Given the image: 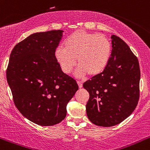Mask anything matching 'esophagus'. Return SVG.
Instances as JSON below:
<instances>
[{
	"mask_svg": "<svg viewBox=\"0 0 150 150\" xmlns=\"http://www.w3.org/2000/svg\"><path fill=\"white\" fill-rule=\"evenodd\" d=\"M77 83H78V84L79 88H81L82 87H83V83H82V82H81V81H77Z\"/></svg>",
	"mask_w": 150,
	"mask_h": 150,
	"instance_id": "esophagus-1",
	"label": "esophagus"
}]
</instances>
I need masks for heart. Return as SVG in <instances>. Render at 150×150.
Returning <instances> with one entry per match:
<instances>
[{
	"mask_svg": "<svg viewBox=\"0 0 150 150\" xmlns=\"http://www.w3.org/2000/svg\"><path fill=\"white\" fill-rule=\"evenodd\" d=\"M64 45L65 47L55 49L54 55L66 74L72 71L77 58L79 65L77 76L83 77L87 73L91 77L96 76L105 70L111 57V42L103 34L78 30L67 38Z\"/></svg>",
	"mask_w": 150,
	"mask_h": 150,
	"instance_id": "obj_1",
	"label": "heart"
}]
</instances>
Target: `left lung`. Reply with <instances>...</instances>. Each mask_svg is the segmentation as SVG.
Segmentation results:
<instances>
[{
	"label": "left lung",
	"mask_w": 150,
	"mask_h": 150,
	"mask_svg": "<svg viewBox=\"0 0 150 150\" xmlns=\"http://www.w3.org/2000/svg\"><path fill=\"white\" fill-rule=\"evenodd\" d=\"M112 54L103 72L83 84L90 98L88 119L96 125L112 127L130 115L139 98L140 70L138 59L120 38L112 35Z\"/></svg>",
	"instance_id": "1"
}]
</instances>
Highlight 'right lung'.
I'll return each instance as SVG.
<instances>
[{
  "mask_svg": "<svg viewBox=\"0 0 150 150\" xmlns=\"http://www.w3.org/2000/svg\"><path fill=\"white\" fill-rule=\"evenodd\" d=\"M63 30L35 33L11 52L6 78L15 105L30 121L41 126L60 123L78 85L62 71L54 52Z\"/></svg>",
  "mask_w": 150,
  "mask_h": 150,
  "instance_id": "right-lung-1",
  "label": "right lung"
}]
</instances>
